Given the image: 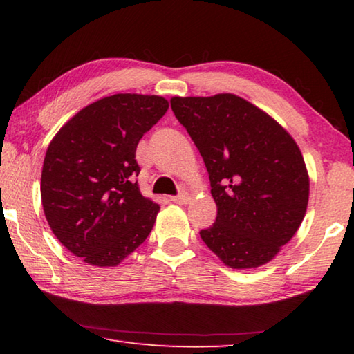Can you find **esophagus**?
Segmentation results:
<instances>
[{
    "instance_id": "esophagus-1",
    "label": "esophagus",
    "mask_w": 354,
    "mask_h": 354,
    "mask_svg": "<svg viewBox=\"0 0 354 354\" xmlns=\"http://www.w3.org/2000/svg\"><path fill=\"white\" fill-rule=\"evenodd\" d=\"M173 203H175V205H187V203L190 201V196L187 195V194H181V195H178V196H171L170 198Z\"/></svg>"
}]
</instances>
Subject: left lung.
Here are the masks:
<instances>
[{
    "instance_id": "left-lung-1",
    "label": "left lung",
    "mask_w": 354,
    "mask_h": 354,
    "mask_svg": "<svg viewBox=\"0 0 354 354\" xmlns=\"http://www.w3.org/2000/svg\"><path fill=\"white\" fill-rule=\"evenodd\" d=\"M171 109L205 159L217 218L200 231L226 267L266 266L306 215L309 175L297 142L234 93L173 97Z\"/></svg>"
}]
</instances>
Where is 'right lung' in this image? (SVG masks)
I'll list each match as a JSON object with an SVG mask.
<instances>
[{"label": "right lung", "instance_id": "obj_1", "mask_svg": "<svg viewBox=\"0 0 354 354\" xmlns=\"http://www.w3.org/2000/svg\"><path fill=\"white\" fill-rule=\"evenodd\" d=\"M167 109L158 95H111L82 107L48 145L40 179L46 221L88 266L117 267L151 232L160 207L140 194L136 148Z\"/></svg>", "mask_w": 354, "mask_h": 354}]
</instances>
